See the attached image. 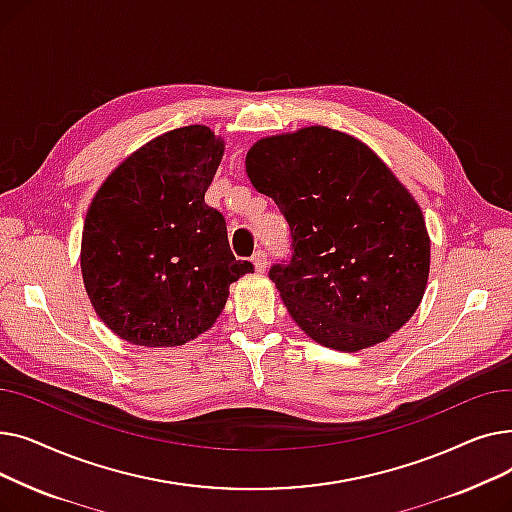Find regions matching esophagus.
<instances>
[{
    "label": "esophagus",
    "mask_w": 512,
    "mask_h": 512,
    "mask_svg": "<svg viewBox=\"0 0 512 512\" xmlns=\"http://www.w3.org/2000/svg\"><path fill=\"white\" fill-rule=\"evenodd\" d=\"M253 265H255L257 272H265V267H267V253H265L263 249H259V251L253 255Z\"/></svg>",
    "instance_id": "obj_1"
}]
</instances>
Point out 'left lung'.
Here are the masks:
<instances>
[{
  "instance_id": "left-lung-1",
  "label": "left lung",
  "mask_w": 512,
  "mask_h": 512,
  "mask_svg": "<svg viewBox=\"0 0 512 512\" xmlns=\"http://www.w3.org/2000/svg\"><path fill=\"white\" fill-rule=\"evenodd\" d=\"M247 174L290 226L292 257L270 278L299 328L355 353L417 311L429 276L423 213L365 143L326 126L257 141Z\"/></svg>"
}]
</instances>
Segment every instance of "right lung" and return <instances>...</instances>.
I'll return each mask as SVG.
<instances>
[{"mask_svg":"<svg viewBox=\"0 0 512 512\" xmlns=\"http://www.w3.org/2000/svg\"><path fill=\"white\" fill-rule=\"evenodd\" d=\"M222 155L207 126L176 128L126 157L93 197L80 270L95 313L122 340L159 348L197 338L230 284L253 272L205 203Z\"/></svg>","mask_w":512,"mask_h":512,"instance_id":"1","label":"right lung"}]
</instances>
